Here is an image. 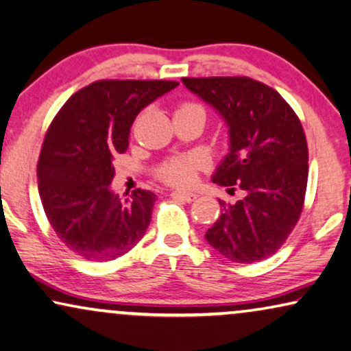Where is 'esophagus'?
Masks as SVG:
<instances>
[{
	"instance_id": "obj_1",
	"label": "esophagus",
	"mask_w": 351,
	"mask_h": 351,
	"mask_svg": "<svg viewBox=\"0 0 351 351\" xmlns=\"http://www.w3.org/2000/svg\"><path fill=\"white\" fill-rule=\"evenodd\" d=\"M171 197H173V199L191 204V202H194L197 199V194H192V192H171Z\"/></svg>"
}]
</instances>
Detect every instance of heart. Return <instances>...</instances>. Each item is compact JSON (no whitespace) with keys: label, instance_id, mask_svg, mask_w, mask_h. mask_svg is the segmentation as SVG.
<instances>
[{"label":"heart","instance_id":"b5f03b06","mask_svg":"<svg viewBox=\"0 0 351 351\" xmlns=\"http://www.w3.org/2000/svg\"><path fill=\"white\" fill-rule=\"evenodd\" d=\"M191 110H204L199 103L186 101L181 103L175 110V114L178 112H184ZM205 162L199 156H180L171 157V159L162 162V164L156 169V176L160 181L167 182V184L176 186V187H187L194 184L197 171L204 169Z\"/></svg>","mask_w":351,"mask_h":351}]
</instances>
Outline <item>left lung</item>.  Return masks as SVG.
<instances>
[{"mask_svg":"<svg viewBox=\"0 0 351 351\" xmlns=\"http://www.w3.org/2000/svg\"><path fill=\"white\" fill-rule=\"evenodd\" d=\"M182 82L229 127L230 149L213 182L243 192L235 204L219 200L221 215L205 239L232 263L269 258L304 208L308 147L302 124L278 92L251 77H182Z\"/></svg>","mask_w":351,"mask_h":351,"instance_id":"left-lung-1","label":"left lung"}]
</instances>
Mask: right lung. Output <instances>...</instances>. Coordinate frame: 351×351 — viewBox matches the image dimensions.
<instances>
[{"label": "right lung", "mask_w": 351, "mask_h": 351, "mask_svg": "<svg viewBox=\"0 0 351 351\" xmlns=\"http://www.w3.org/2000/svg\"><path fill=\"white\" fill-rule=\"evenodd\" d=\"M176 86L101 79L73 93L49 125L38 160L39 197L53 232L82 259H116L145 235L156 194H112V160L127 151L138 112Z\"/></svg>", "instance_id": "right-lung-1"}]
</instances>
